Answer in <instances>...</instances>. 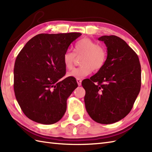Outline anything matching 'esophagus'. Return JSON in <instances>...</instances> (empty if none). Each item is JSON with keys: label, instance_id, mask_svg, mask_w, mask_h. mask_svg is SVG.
<instances>
[{"label": "esophagus", "instance_id": "34e87169", "mask_svg": "<svg viewBox=\"0 0 152 152\" xmlns=\"http://www.w3.org/2000/svg\"><path fill=\"white\" fill-rule=\"evenodd\" d=\"M76 81H77V83H78V85L80 86L82 85V80L80 78H76Z\"/></svg>", "mask_w": 152, "mask_h": 152}]
</instances>
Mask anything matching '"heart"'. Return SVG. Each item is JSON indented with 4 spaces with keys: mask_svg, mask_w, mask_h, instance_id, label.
<instances>
[{
    "mask_svg": "<svg viewBox=\"0 0 152 152\" xmlns=\"http://www.w3.org/2000/svg\"><path fill=\"white\" fill-rule=\"evenodd\" d=\"M76 57H81V66L75 68L68 73V76L76 78H82L91 74L92 70L98 72L105 65L107 60V52L102 46L96 42L84 38L74 45V53L66 51L63 56V62L67 70L72 69Z\"/></svg>",
    "mask_w": 152,
    "mask_h": 152,
    "instance_id": "obj_1",
    "label": "heart"
}]
</instances>
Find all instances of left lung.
<instances>
[{"instance_id": "left-lung-1", "label": "left lung", "mask_w": 152, "mask_h": 152, "mask_svg": "<svg viewBox=\"0 0 152 152\" xmlns=\"http://www.w3.org/2000/svg\"><path fill=\"white\" fill-rule=\"evenodd\" d=\"M107 60L102 69L82 82L86 110L93 120L111 124L131 110L141 87V67L134 51L118 37L102 36Z\"/></svg>"}]
</instances>
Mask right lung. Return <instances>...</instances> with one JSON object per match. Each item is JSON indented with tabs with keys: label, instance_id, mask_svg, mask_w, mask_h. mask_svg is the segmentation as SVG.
I'll return each instance as SVG.
<instances>
[{
	"label": "right lung",
	"instance_id": "add662e5",
	"mask_svg": "<svg viewBox=\"0 0 152 152\" xmlns=\"http://www.w3.org/2000/svg\"><path fill=\"white\" fill-rule=\"evenodd\" d=\"M80 33L39 34L28 40L16 57L14 69L15 98L31 120L50 125L59 121L66 100L78 87L65 75L63 56Z\"/></svg>",
	"mask_w": 152,
	"mask_h": 152
}]
</instances>
